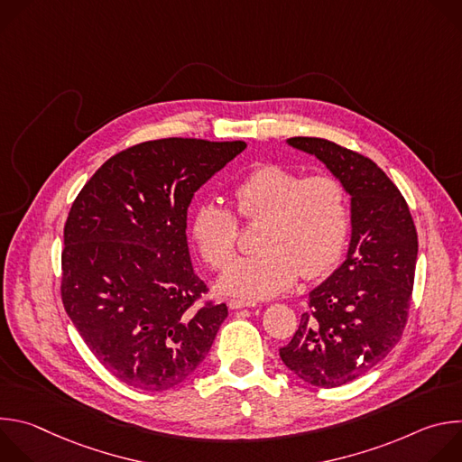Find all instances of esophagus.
Returning a JSON list of instances; mask_svg holds the SVG:
<instances>
[{"label": "esophagus", "mask_w": 462, "mask_h": 462, "mask_svg": "<svg viewBox=\"0 0 462 462\" xmlns=\"http://www.w3.org/2000/svg\"><path fill=\"white\" fill-rule=\"evenodd\" d=\"M254 305H255V303H252V301H243V300H230V301H228V307H230V309H236V310H237V309H245V307H254Z\"/></svg>", "instance_id": "1"}]
</instances>
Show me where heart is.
<instances>
[{
	"label": "heart",
	"instance_id": "heart-1",
	"mask_svg": "<svg viewBox=\"0 0 462 462\" xmlns=\"http://www.w3.org/2000/svg\"><path fill=\"white\" fill-rule=\"evenodd\" d=\"M239 217L261 223V252L236 259L223 273L219 289L245 300L282 294L301 274L323 276L338 261L349 232L346 186L333 175H309L263 164L232 189ZM191 234L203 259L216 271L232 261L239 241L234 210L219 203L197 208Z\"/></svg>",
	"mask_w": 462,
	"mask_h": 462
}]
</instances>
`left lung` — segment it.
Returning a JSON list of instances; mask_svg holds the SVG:
<instances>
[{
	"label": "left lung",
	"mask_w": 462,
	"mask_h": 462,
	"mask_svg": "<svg viewBox=\"0 0 462 462\" xmlns=\"http://www.w3.org/2000/svg\"><path fill=\"white\" fill-rule=\"evenodd\" d=\"M292 148L319 159L351 195V241L342 265L309 294L283 364L316 387H338L382 362L408 321L419 239L408 203L367 157L316 137Z\"/></svg>",
	"instance_id": "left-lung-1"
}]
</instances>
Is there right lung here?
I'll list each match as a JSON object with an SVG mask.
<instances>
[{
  "label": "right lung",
  "instance_id": "obj_1",
  "mask_svg": "<svg viewBox=\"0 0 462 462\" xmlns=\"http://www.w3.org/2000/svg\"><path fill=\"white\" fill-rule=\"evenodd\" d=\"M246 144L161 139L109 161L63 228L61 301L86 346L120 382L164 391L208 355L225 303L201 301L186 216L195 191Z\"/></svg>",
  "mask_w": 462,
  "mask_h": 462
}]
</instances>
